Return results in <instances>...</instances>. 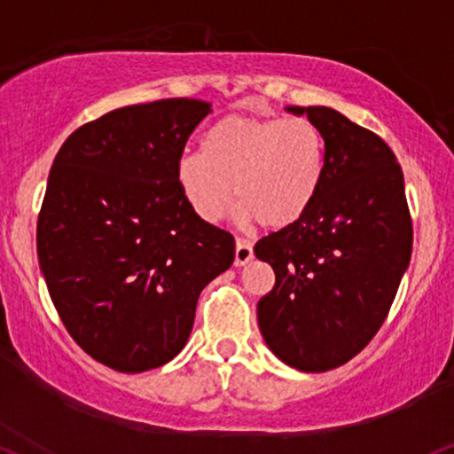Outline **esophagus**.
<instances>
[{"instance_id": "obj_1", "label": "esophagus", "mask_w": 454, "mask_h": 454, "mask_svg": "<svg viewBox=\"0 0 454 454\" xmlns=\"http://www.w3.org/2000/svg\"><path fill=\"white\" fill-rule=\"evenodd\" d=\"M253 244L246 242V239H238L236 242V267H244L246 262L253 261Z\"/></svg>"}]
</instances>
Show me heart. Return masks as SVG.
Returning a JSON list of instances; mask_svg holds the SVG:
<instances>
[{
    "instance_id": "obj_1",
    "label": "heart",
    "mask_w": 454,
    "mask_h": 454,
    "mask_svg": "<svg viewBox=\"0 0 454 454\" xmlns=\"http://www.w3.org/2000/svg\"><path fill=\"white\" fill-rule=\"evenodd\" d=\"M322 178L320 128L296 115L225 117L204 134L201 151L176 164L178 187L206 223L221 221L236 193L242 221L288 227L311 208Z\"/></svg>"
}]
</instances>
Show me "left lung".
Listing matches in <instances>:
<instances>
[{
    "mask_svg": "<svg viewBox=\"0 0 454 454\" xmlns=\"http://www.w3.org/2000/svg\"><path fill=\"white\" fill-rule=\"evenodd\" d=\"M320 128L324 178L311 208L254 246L276 284L256 305L262 339L303 372L343 366L387 317L412 253L404 175L381 137L330 107H286Z\"/></svg>",
    "mask_w": 454,
    "mask_h": 454,
    "instance_id": "8db88e82",
    "label": "left lung"
}]
</instances>
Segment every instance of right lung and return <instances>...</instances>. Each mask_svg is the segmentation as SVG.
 I'll use <instances>...</instances> for the list:
<instances>
[{
	"label": "right lung",
	"instance_id": "1",
	"mask_svg": "<svg viewBox=\"0 0 454 454\" xmlns=\"http://www.w3.org/2000/svg\"><path fill=\"white\" fill-rule=\"evenodd\" d=\"M210 103L164 98L109 111L56 153L37 218L50 299L77 345L117 372L170 362L206 284L236 242L201 221L176 164Z\"/></svg>",
	"mask_w": 454,
	"mask_h": 454
}]
</instances>
